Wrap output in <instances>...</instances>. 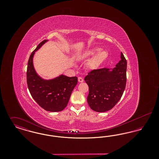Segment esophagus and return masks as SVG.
I'll return each instance as SVG.
<instances>
[{
    "label": "esophagus",
    "mask_w": 159,
    "mask_h": 159,
    "mask_svg": "<svg viewBox=\"0 0 159 159\" xmlns=\"http://www.w3.org/2000/svg\"><path fill=\"white\" fill-rule=\"evenodd\" d=\"M78 81H79V82L81 83V82H83V81H84V80H83V79L82 77H78Z\"/></svg>",
    "instance_id": "esophagus-1"
}]
</instances>
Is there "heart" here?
<instances>
[{"mask_svg":"<svg viewBox=\"0 0 159 159\" xmlns=\"http://www.w3.org/2000/svg\"><path fill=\"white\" fill-rule=\"evenodd\" d=\"M101 50L102 49L101 48L96 47L89 50L86 53L88 57H91L96 53H98L95 55L89 62V66L92 69L99 68L107 60L108 58L107 52Z\"/></svg>","mask_w":159,"mask_h":159,"instance_id":"b5f03b06","label":"heart"}]
</instances>
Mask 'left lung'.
Returning a JSON list of instances; mask_svg holds the SVG:
<instances>
[{
  "mask_svg": "<svg viewBox=\"0 0 159 159\" xmlns=\"http://www.w3.org/2000/svg\"><path fill=\"white\" fill-rule=\"evenodd\" d=\"M120 57L111 71L106 67L93 69L84 77L89 86L88 103L95 111L112 109L122 97L126 84L127 61L122 52Z\"/></svg>",
  "mask_w": 159,
  "mask_h": 159,
  "instance_id": "left-lung-1",
  "label": "left lung"
}]
</instances>
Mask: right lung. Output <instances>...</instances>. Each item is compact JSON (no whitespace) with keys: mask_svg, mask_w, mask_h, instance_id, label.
<instances>
[{"mask_svg":"<svg viewBox=\"0 0 159 159\" xmlns=\"http://www.w3.org/2000/svg\"><path fill=\"white\" fill-rule=\"evenodd\" d=\"M47 41L40 42L31 53L27 69V83L31 97L39 106L46 111L57 112L67 106L77 83V77L61 75L52 80H45L38 76L33 67V55Z\"/></svg>","mask_w":159,"mask_h":159,"instance_id":"obj_1","label":"right lung"}]
</instances>
